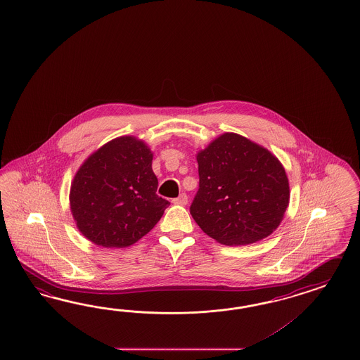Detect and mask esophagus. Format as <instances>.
Segmentation results:
<instances>
[{
  "label": "esophagus",
  "mask_w": 360,
  "mask_h": 360,
  "mask_svg": "<svg viewBox=\"0 0 360 360\" xmlns=\"http://www.w3.org/2000/svg\"><path fill=\"white\" fill-rule=\"evenodd\" d=\"M187 202H188V198H187V195L186 194H181L178 198L173 199V203H174V205H187Z\"/></svg>",
  "instance_id": "esophagus-1"
}]
</instances>
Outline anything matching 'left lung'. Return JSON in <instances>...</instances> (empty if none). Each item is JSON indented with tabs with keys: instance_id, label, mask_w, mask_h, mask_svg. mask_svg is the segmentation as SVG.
I'll list each match as a JSON object with an SVG mask.
<instances>
[{
	"instance_id": "1",
	"label": "left lung",
	"mask_w": 360,
	"mask_h": 360,
	"mask_svg": "<svg viewBox=\"0 0 360 360\" xmlns=\"http://www.w3.org/2000/svg\"><path fill=\"white\" fill-rule=\"evenodd\" d=\"M199 190L190 207L217 243H257L279 226L290 203L281 161L249 139L226 132L196 155Z\"/></svg>"
}]
</instances>
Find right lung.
<instances>
[{
	"label": "right lung",
	"mask_w": 360,
	"mask_h": 360,
	"mask_svg": "<svg viewBox=\"0 0 360 360\" xmlns=\"http://www.w3.org/2000/svg\"><path fill=\"white\" fill-rule=\"evenodd\" d=\"M153 153L144 141L122 136L108 141L78 169L70 210L79 232L103 248H127L153 229L169 207L155 194Z\"/></svg>",
	"instance_id": "obj_1"
}]
</instances>
